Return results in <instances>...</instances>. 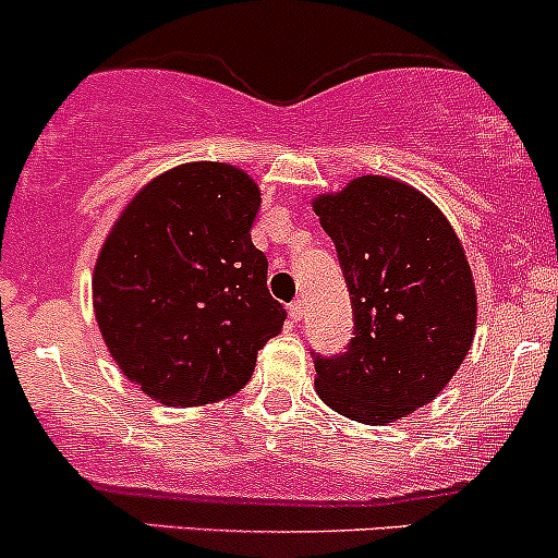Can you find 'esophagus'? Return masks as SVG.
<instances>
[{
	"mask_svg": "<svg viewBox=\"0 0 558 558\" xmlns=\"http://www.w3.org/2000/svg\"><path fill=\"white\" fill-rule=\"evenodd\" d=\"M289 315H291V318H294V320H300L302 315H305V300H294V302H291V305H289Z\"/></svg>",
	"mask_w": 558,
	"mask_h": 558,
	"instance_id": "1",
	"label": "esophagus"
}]
</instances>
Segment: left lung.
I'll return each instance as SVG.
<instances>
[{"label":"left lung","instance_id":"left-lung-1","mask_svg":"<svg viewBox=\"0 0 558 558\" xmlns=\"http://www.w3.org/2000/svg\"><path fill=\"white\" fill-rule=\"evenodd\" d=\"M340 258L353 337L315 356V391L345 418L384 426L437 397L475 337L477 296L464 247L435 202L384 174L315 196Z\"/></svg>","mask_w":558,"mask_h":558}]
</instances>
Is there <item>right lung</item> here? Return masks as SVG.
Returning a JSON list of instances; mask_svg holds the SVG:
<instances>
[{
	"instance_id": "right-lung-1",
	"label": "right lung",
	"mask_w": 558,
	"mask_h": 558,
	"mask_svg": "<svg viewBox=\"0 0 558 558\" xmlns=\"http://www.w3.org/2000/svg\"><path fill=\"white\" fill-rule=\"evenodd\" d=\"M262 194L243 170L194 161L150 180L112 223L94 267V313L121 373L172 408L251 380L286 311L251 243Z\"/></svg>"
}]
</instances>
